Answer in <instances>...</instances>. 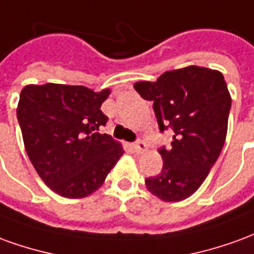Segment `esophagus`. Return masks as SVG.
I'll return each instance as SVG.
<instances>
[{
	"instance_id": "obj_1",
	"label": "esophagus",
	"mask_w": 254,
	"mask_h": 254,
	"mask_svg": "<svg viewBox=\"0 0 254 254\" xmlns=\"http://www.w3.org/2000/svg\"><path fill=\"white\" fill-rule=\"evenodd\" d=\"M133 148H134V151L137 154H143L144 151H147V144L144 143V141H137L136 144H133Z\"/></svg>"
}]
</instances>
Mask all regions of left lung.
I'll return each instance as SVG.
<instances>
[{"label": "left lung", "mask_w": 254, "mask_h": 254, "mask_svg": "<svg viewBox=\"0 0 254 254\" xmlns=\"http://www.w3.org/2000/svg\"><path fill=\"white\" fill-rule=\"evenodd\" d=\"M134 89L154 103L160 132L173 129L171 147H162L163 167L145 180L163 201H181L200 188L223 148L231 107L227 84L219 70L187 66L159 78L138 81Z\"/></svg>", "instance_id": "8db88e82"}]
</instances>
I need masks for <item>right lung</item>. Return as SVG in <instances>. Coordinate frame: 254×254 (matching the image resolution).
Wrapping results in <instances>:
<instances>
[{
    "label": "right lung",
    "mask_w": 254,
    "mask_h": 254,
    "mask_svg": "<svg viewBox=\"0 0 254 254\" xmlns=\"http://www.w3.org/2000/svg\"><path fill=\"white\" fill-rule=\"evenodd\" d=\"M110 89L30 84L17 105L24 147L43 182L60 196L81 198L98 190L124 154L118 141L99 132L107 122L100 106Z\"/></svg>",
    "instance_id": "1"
}]
</instances>
